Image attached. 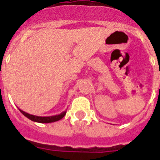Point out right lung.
<instances>
[{
    "mask_svg": "<svg viewBox=\"0 0 160 160\" xmlns=\"http://www.w3.org/2000/svg\"><path fill=\"white\" fill-rule=\"evenodd\" d=\"M20 111H21L25 117H27L28 118H29V119L32 120V121H34V122H41V123H49V122H56V121H58V120L62 119L66 114V111H64V112H62V114H58V115H54V116L39 117L28 114V113L25 112V111H22V110H20Z\"/></svg>",
    "mask_w": 160,
    "mask_h": 160,
    "instance_id": "1",
    "label": "right lung"
}]
</instances>
